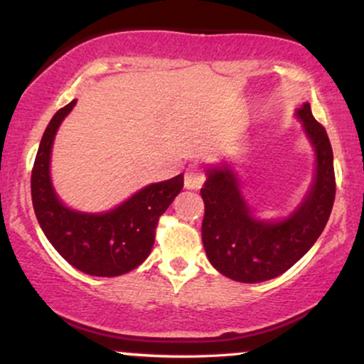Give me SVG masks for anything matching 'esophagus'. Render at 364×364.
Listing matches in <instances>:
<instances>
[{"mask_svg":"<svg viewBox=\"0 0 364 364\" xmlns=\"http://www.w3.org/2000/svg\"><path fill=\"white\" fill-rule=\"evenodd\" d=\"M203 183H205V171L196 164L188 166L185 173V186L188 190H200Z\"/></svg>","mask_w":364,"mask_h":364,"instance_id":"34e87169","label":"esophagus"}]
</instances>
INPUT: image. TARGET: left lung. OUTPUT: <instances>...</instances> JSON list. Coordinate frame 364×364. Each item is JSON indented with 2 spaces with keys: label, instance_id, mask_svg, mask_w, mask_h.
Instances as JSON below:
<instances>
[{
  "label": "left lung",
  "instance_id": "obj_1",
  "mask_svg": "<svg viewBox=\"0 0 364 364\" xmlns=\"http://www.w3.org/2000/svg\"><path fill=\"white\" fill-rule=\"evenodd\" d=\"M296 116L316 154V174L301 205L282 220L252 215L229 168L208 169L200 190L205 215L202 241L214 269L237 282H263L289 270L315 245L327 224L336 200L333 154L327 132L313 118L310 104Z\"/></svg>",
  "mask_w": 364,
  "mask_h": 364
}]
</instances>
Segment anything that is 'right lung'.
I'll return each instance as SVG.
<instances>
[{"label":"right lung","mask_w":364,"mask_h":364,"mask_svg":"<svg viewBox=\"0 0 364 364\" xmlns=\"http://www.w3.org/2000/svg\"><path fill=\"white\" fill-rule=\"evenodd\" d=\"M75 102L61 107L46 128L32 168V203L46 237L70 265L95 277H116L136 269L149 257L159 217L183 190V174L145 186L104 214L65 207L51 185L49 161L54 135Z\"/></svg>","instance_id":"1"}]
</instances>
